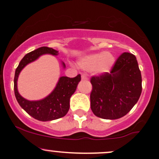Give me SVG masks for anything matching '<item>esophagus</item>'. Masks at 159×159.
Instances as JSON below:
<instances>
[{"label":"esophagus","mask_w":159,"mask_h":159,"mask_svg":"<svg viewBox=\"0 0 159 159\" xmlns=\"http://www.w3.org/2000/svg\"><path fill=\"white\" fill-rule=\"evenodd\" d=\"M81 80L82 81H87V80H88V78L85 75H81Z\"/></svg>","instance_id":"obj_1"}]
</instances>
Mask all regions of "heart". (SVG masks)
<instances>
[{"mask_svg":"<svg viewBox=\"0 0 159 159\" xmlns=\"http://www.w3.org/2000/svg\"><path fill=\"white\" fill-rule=\"evenodd\" d=\"M114 63L113 54L108 52H100L80 58L78 64L84 71H92L95 75H101L109 72Z\"/></svg>","mask_w":159,"mask_h":159,"instance_id":"heart-1","label":"heart"}]
</instances>
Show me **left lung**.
Listing matches in <instances>:
<instances>
[{
  "label": "left lung",
  "instance_id": "obj_1",
  "mask_svg": "<svg viewBox=\"0 0 159 159\" xmlns=\"http://www.w3.org/2000/svg\"><path fill=\"white\" fill-rule=\"evenodd\" d=\"M91 108L93 114L116 120L128 113L139 99L142 76L136 56L123 52L110 73L91 79Z\"/></svg>",
  "mask_w": 159,
  "mask_h": 159
}]
</instances>
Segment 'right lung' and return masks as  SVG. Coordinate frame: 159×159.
<instances>
[{
    "label": "right lung",
    "instance_id": "right-lung-1",
    "mask_svg": "<svg viewBox=\"0 0 159 159\" xmlns=\"http://www.w3.org/2000/svg\"><path fill=\"white\" fill-rule=\"evenodd\" d=\"M44 54L58 56V51L43 46L27 53L22 58L15 71L14 93L20 106L28 114L39 121H51L63 117L67 114L70 107V98L76 91L77 86L81 81V75H78L75 78L60 77L54 90L43 99L39 101L25 99L18 92L17 80L20 73L25 66ZM61 65L63 68H66L63 61H61Z\"/></svg>",
    "mask_w": 159,
    "mask_h": 159
}]
</instances>
